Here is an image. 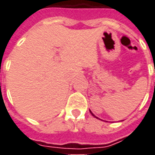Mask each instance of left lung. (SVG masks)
<instances>
[{
    "instance_id": "8db88e82",
    "label": "left lung",
    "mask_w": 155,
    "mask_h": 155,
    "mask_svg": "<svg viewBox=\"0 0 155 155\" xmlns=\"http://www.w3.org/2000/svg\"><path fill=\"white\" fill-rule=\"evenodd\" d=\"M91 115H92V116H93V117H96V116L94 115V114H93V113H92V112H91Z\"/></svg>"
}]
</instances>
